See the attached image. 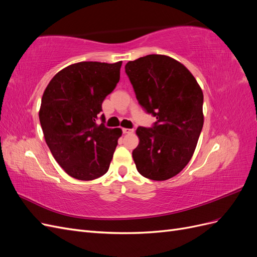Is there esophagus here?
<instances>
[{
    "mask_svg": "<svg viewBox=\"0 0 257 257\" xmlns=\"http://www.w3.org/2000/svg\"><path fill=\"white\" fill-rule=\"evenodd\" d=\"M123 134H132L134 133V130L133 128H122Z\"/></svg>",
    "mask_w": 257,
    "mask_h": 257,
    "instance_id": "esophagus-1",
    "label": "esophagus"
}]
</instances>
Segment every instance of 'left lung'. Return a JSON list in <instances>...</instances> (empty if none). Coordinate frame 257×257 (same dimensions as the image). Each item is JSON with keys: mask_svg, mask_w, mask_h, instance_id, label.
Returning a JSON list of instances; mask_svg holds the SVG:
<instances>
[{"mask_svg": "<svg viewBox=\"0 0 257 257\" xmlns=\"http://www.w3.org/2000/svg\"><path fill=\"white\" fill-rule=\"evenodd\" d=\"M138 103L157 118L138 126L133 151L138 173L163 181L179 174L195 151L204 125V94L190 71L178 61L149 54L125 65Z\"/></svg>", "mask_w": 257, "mask_h": 257, "instance_id": "8db88e82", "label": "left lung"}]
</instances>
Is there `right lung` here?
I'll list each match as a JSON object with an SVG mask.
<instances>
[{
	"mask_svg": "<svg viewBox=\"0 0 257 257\" xmlns=\"http://www.w3.org/2000/svg\"><path fill=\"white\" fill-rule=\"evenodd\" d=\"M121 65H69L53 77L43 94L40 121L46 144L66 174L78 180H93L109 169L122 131L106 127L99 112L120 80Z\"/></svg>",
	"mask_w": 257,
	"mask_h": 257,
	"instance_id": "obj_1",
	"label": "right lung"
}]
</instances>
